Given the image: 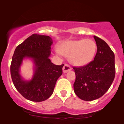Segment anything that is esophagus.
Returning a JSON list of instances; mask_svg holds the SVG:
<instances>
[{"label": "esophagus", "mask_w": 124, "mask_h": 124, "mask_svg": "<svg viewBox=\"0 0 124 124\" xmlns=\"http://www.w3.org/2000/svg\"><path fill=\"white\" fill-rule=\"evenodd\" d=\"M71 70V68L70 67V65H68V64H65L63 67V72H64V73H66L67 72L70 71Z\"/></svg>", "instance_id": "1"}]
</instances>
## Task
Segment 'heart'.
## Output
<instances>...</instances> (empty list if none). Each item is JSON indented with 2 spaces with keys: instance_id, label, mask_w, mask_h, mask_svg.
<instances>
[{
  "instance_id": "b5f03b06",
  "label": "heart",
  "mask_w": 124,
  "mask_h": 124,
  "mask_svg": "<svg viewBox=\"0 0 124 124\" xmlns=\"http://www.w3.org/2000/svg\"><path fill=\"white\" fill-rule=\"evenodd\" d=\"M97 46L91 39L70 40L62 43L55 52L59 56H70V62L76 66H84L89 64L94 59Z\"/></svg>"
}]
</instances>
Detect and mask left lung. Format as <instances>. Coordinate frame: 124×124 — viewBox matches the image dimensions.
Masks as SVG:
<instances>
[{
  "label": "left lung",
  "instance_id": "8db88e82",
  "mask_svg": "<svg viewBox=\"0 0 124 124\" xmlns=\"http://www.w3.org/2000/svg\"><path fill=\"white\" fill-rule=\"evenodd\" d=\"M94 39L97 46L94 60L84 66L73 68L76 75L74 91L85 101H92L103 96L115 76L114 53L104 40L96 36Z\"/></svg>",
  "mask_w": 124,
  "mask_h": 124
}]
</instances>
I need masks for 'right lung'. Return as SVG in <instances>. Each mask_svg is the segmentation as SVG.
I'll return each instance as SVG.
<instances>
[{"mask_svg":"<svg viewBox=\"0 0 124 124\" xmlns=\"http://www.w3.org/2000/svg\"><path fill=\"white\" fill-rule=\"evenodd\" d=\"M52 39L46 35L33 34L18 45L11 64V76L15 88L24 98L33 102H42L51 96L57 80L62 74L64 64L57 66L49 59ZM25 58L34 64V75L27 81L20 73Z\"/></svg>","mask_w":124,"mask_h":124,"instance_id":"obj_1","label":"right lung"}]
</instances>
